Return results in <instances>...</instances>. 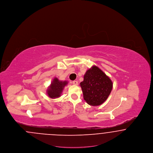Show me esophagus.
I'll use <instances>...</instances> for the list:
<instances>
[{"instance_id":"obj_1","label":"esophagus","mask_w":153,"mask_h":153,"mask_svg":"<svg viewBox=\"0 0 153 153\" xmlns=\"http://www.w3.org/2000/svg\"><path fill=\"white\" fill-rule=\"evenodd\" d=\"M72 83H73V85H78V82H77V81H73V82H72Z\"/></svg>"}]
</instances>
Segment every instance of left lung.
Here are the masks:
<instances>
[{"mask_svg":"<svg viewBox=\"0 0 153 153\" xmlns=\"http://www.w3.org/2000/svg\"><path fill=\"white\" fill-rule=\"evenodd\" d=\"M80 84L84 100L92 106L100 105L105 102L113 87L112 81L96 66L88 70Z\"/></svg>","mask_w":153,"mask_h":153,"instance_id":"1","label":"left lung"}]
</instances>
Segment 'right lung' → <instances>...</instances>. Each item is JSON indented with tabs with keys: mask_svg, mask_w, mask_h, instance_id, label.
Instances as JSON below:
<instances>
[{
	"mask_svg": "<svg viewBox=\"0 0 153 153\" xmlns=\"http://www.w3.org/2000/svg\"><path fill=\"white\" fill-rule=\"evenodd\" d=\"M68 84L66 81H59L57 78H54L51 85L47 89V94L51 99H56L61 96L64 87Z\"/></svg>",
	"mask_w": 153,
	"mask_h": 153,
	"instance_id": "right-lung-1",
	"label": "right lung"
}]
</instances>
